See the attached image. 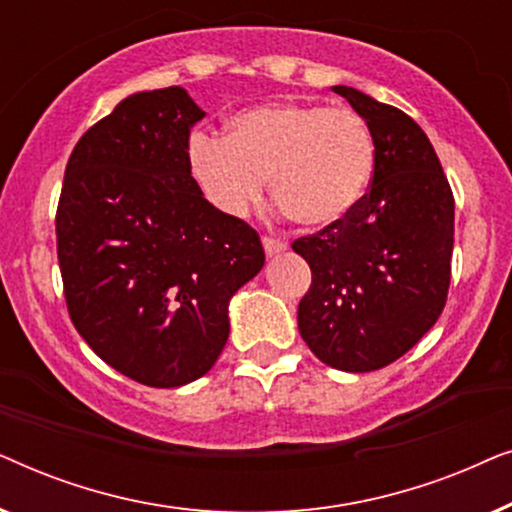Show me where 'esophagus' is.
<instances>
[{
	"label": "esophagus",
	"mask_w": 512,
	"mask_h": 512,
	"mask_svg": "<svg viewBox=\"0 0 512 512\" xmlns=\"http://www.w3.org/2000/svg\"><path fill=\"white\" fill-rule=\"evenodd\" d=\"M263 249L268 256H277L282 254V251L289 249V244L284 240H277V237H263Z\"/></svg>",
	"instance_id": "esophagus-1"
}]
</instances>
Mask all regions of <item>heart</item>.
I'll return each mask as SVG.
<instances>
[{"label": "heart", "mask_w": 512, "mask_h": 512, "mask_svg": "<svg viewBox=\"0 0 512 512\" xmlns=\"http://www.w3.org/2000/svg\"><path fill=\"white\" fill-rule=\"evenodd\" d=\"M186 165L202 198L242 219L270 193L296 223L335 226L354 212L375 170L366 118L319 102H272L237 111L226 137L193 132Z\"/></svg>", "instance_id": "obj_1"}]
</instances>
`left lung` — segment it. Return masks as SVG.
<instances>
[{
	"label": "left lung",
	"instance_id": "left-lung-1",
	"mask_svg": "<svg viewBox=\"0 0 512 512\" xmlns=\"http://www.w3.org/2000/svg\"><path fill=\"white\" fill-rule=\"evenodd\" d=\"M333 93L373 132V184L347 219L293 242L312 270L298 331L326 366L370 373L401 359L443 312L454 198L429 137L408 114L349 86Z\"/></svg>",
	"mask_w": 512,
	"mask_h": 512
}]
</instances>
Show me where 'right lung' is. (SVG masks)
<instances>
[{
	"label": "right lung",
	"mask_w": 512,
	"mask_h": 512,
	"mask_svg": "<svg viewBox=\"0 0 512 512\" xmlns=\"http://www.w3.org/2000/svg\"><path fill=\"white\" fill-rule=\"evenodd\" d=\"M202 118L179 86L125 97L74 146L55 216L72 324L146 387H181L214 366L230 298L265 263L256 230L216 212L188 174Z\"/></svg>",
	"instance_id": "obj_1"
}]
</instances>
